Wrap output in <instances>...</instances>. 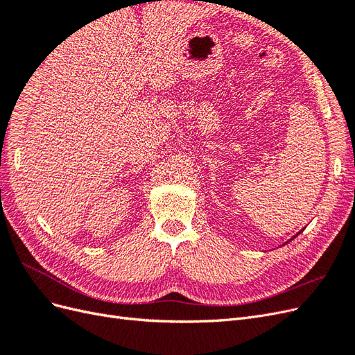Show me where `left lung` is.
Masks as SVG:
<instances>
[{"label": "left lung", "instance_id": "obj_1", "mask_svg": "<svg viewBox=\"0 0 355 355\" xmlns=\"http://www.w3.org/2000/svg\"><path fill=\"white\" fill-rule=\"evenodd\" d=\"M302 231H304V230H302ZM302 231H299V232H297V234H296V235H293V237H292V239H290V240H288V241H292V240H293V239H296V237H297V235H299V234H300V232H302ZM288 241H287V243H288Z\"/></svg>", "mask_w": 355, "mask_h": 355}]
</instances>
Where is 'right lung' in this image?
<instances>
[{"label":"right lung","mask_w":355,"mask_h":355,"mask_svg":"<svg viewBox=\"0 0 355 355\" xmlns=\"http://www.w3.org/2000/svg\"><path fill=\"white\" fill-rule=\"evenodd\" d=\"M159 1H161V0H159Z\"/></svg>","instance_id":"right-lung-1"}]
</instances>
